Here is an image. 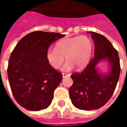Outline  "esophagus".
<instances>
[{
	"label": "esophagus",
	"instance_id": "1",
	"mask_svg": "<svg viewBox=\"0 0 127 127\" xmlns=\"http://www.w3.org/2000/svg\"><path fill=\"white\" fill-rule=\"evenodd\" d=\"M67 76H70V74H69V73H63V77H67Z\"/></svg>",
	"mask_w": 127,
	"mask_h": 127
}]
</instances>
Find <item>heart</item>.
<instances>
[{
	"label": "heart",
	"instance_id": "b5f03b06",
	"mask_svg": "<svg viewBox=\"0 0 127 127\" xmlns=\"http://www.w3.org/2000/svg\"><path fill=\"white\" fill-rule=\"evenodd\" d=\"M93 43L85 35L76 36L61 40L56 43V48H48L46 59L52 68L58 69L64 61V71H70L74 67L77 69L84 68L91 59Z\"/></svg>",
	"mask_w": 127,
	"mask_h": 127
}]
</instances>
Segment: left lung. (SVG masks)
<instances>
[{
  "instance_id": "1",
  "label": "left lung",
  "mask_w": 127,
  "mask_h": 127,
  "mask_svg": "<svg viewBox=\"0 0 127 127\" xmlns=\"http://www.w3.org/2000/svg\"><path fill=\"white\" fill-rule=\"evenodd\" d=\"M95 43V55L85 69L71 75L73 81L69 88L72 103L80 109L90 111L100 108L114 94L120 73L117 50L105 36L91 32ZM101 60H107L110 70L107 74L99 73L96 68Z\"/></svg>"
}]
</instances>
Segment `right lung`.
<instances>
[{"mask_svg":"<svg viewBox=\"0 0 127 127\" xmlns=\"http://www.w3.org/2000/svg\"><path fill=\"white\" fill-rule=\"evenodd\" d=\"M56 32L34 31L18 42L11 54L7 74L14 98L30 111L46 109L63 75L46 59V51L53 42L64 37Z\"/></svg>","mask_w":127,"mask_h":127,"instance_id":"obj_1","label":"right lung"}]
</instances>
